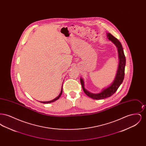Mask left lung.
<instances>
[{
	"mask_svg": "<svg viewBox=\"0 0 146 146\" xmlns=\"http://www.w3.org/2000/svg\"><path fill=\"white\" fill-rule=\"evenodd\" d=\"M107 38L116 46L118 50L119 64L116 76L113 82L108 87L102 89V90L100 92L95 94L87 90L85 88L83 78L82 77L80 78L84 92L89 97L94 100H102L111 96L117 91L120 85L123 83L124 78L126 58L121 44L111 33H107Z\"/></svg>",
	"mask_w": 146,
	"mask_h": 146,
	"instance_id": "1",
	"label": "left lung"
}]
</instances>
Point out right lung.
I'll list each match as a JSON object with an SVG mask.
<instances>
[{"instance_id":"right-lung-1","label":"right lung","mask_w":146,"mask_h":146,"mask_svg":"<svg viewBox=\"0 0 146 146\" xmlns=\"http://www.w3.org/2000/svg\"><path fill=\"white\" fill-rule=\"evenodd\" d=\"M62 94V88H61V92H60V94H59V95H58V96H57V97L55 98L54 99H53V100H51V101H40V102L42 103V104H50V103H51V102H55L56 100H57L60 97H61Z\"/></svg>"}]
</instances>
